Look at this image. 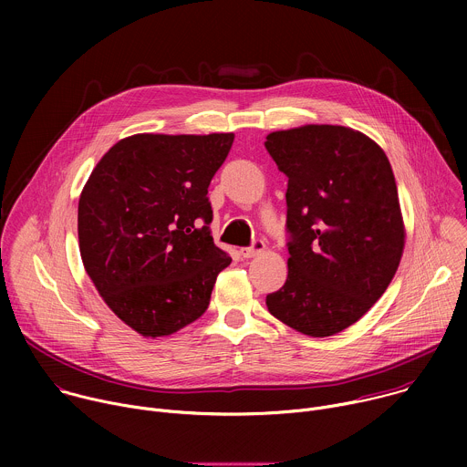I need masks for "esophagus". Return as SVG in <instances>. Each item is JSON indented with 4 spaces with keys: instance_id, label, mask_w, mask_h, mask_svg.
Instances as JSON below:
<instances>
[{
    "instance_id": "obj_1",
    "label": "esophagus",
    "mask_w": 467,
    "mask_h": 467,
    "mask_svg": "<svg viewBox=\"0 0 467 467\" xmlns=\"http://www.w3.org/2000/svg\"><path fill=\"white\" fill-rule=\"evenodd\" d=\"M264 247H265L264 240H254L249 247H242V249H240V254H242L244 258H253V256H256L260 251H264Z\"/></svg>"
}]
</instances>
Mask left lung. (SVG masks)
Instances as JSON below:
<instances>
[{"instance_id": "left-lung-1", "label": "left lung", "mask_w": 467, "mask_h": 467, "mask_svg": "<svg viewBox=\"0 0 467 467\" xmlns=\"http://www.w3.org/2000/svg\"><path fill=\"white\" fill-rule=\"evenodd\" d=\"M288 177V277L270 314L323 338L358 321L386 292L405 247L395 177L384 151L342 125L275 130L264 142Z\"/></svg>"}]
</instances>
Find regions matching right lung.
<instances>
[{"label": "right lung", "instance_id": "1", "mask_svg": "<svg viewBox=\"0 0 467 467\" xmlns=\"http://www.w3.org/2000/svg\"><path fill=\"white\" fill-rule=\"evenodd\" d=\"M234 135H135L87 181L78 213L85 270L109 308L142 337L202 316L231 256L211 234L209 184Z\"/></svg>", "mask_w": 467, "mask_h": 467}]
</instances>
